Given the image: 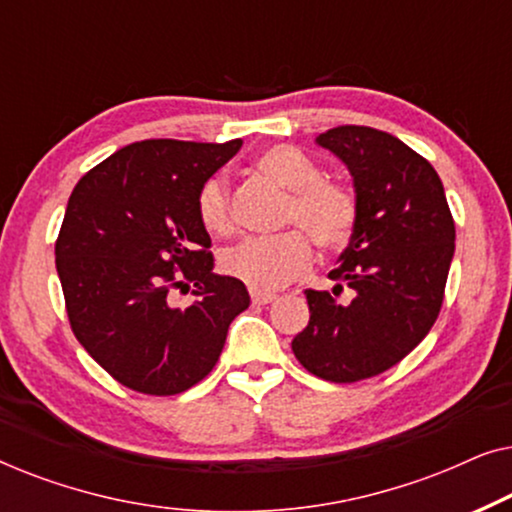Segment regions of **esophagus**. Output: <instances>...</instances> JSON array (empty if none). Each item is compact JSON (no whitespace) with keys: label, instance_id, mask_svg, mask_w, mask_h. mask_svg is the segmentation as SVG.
I'll list each match as a JSON object with an SVG mask.
<instances>
[{"label":"esophagus","instance_id":"esophagus-1","mask_svg":"<svg viewBox=\"0 0 512 512\" xmlns=\"http://www.w3.org/2000/svg\"><path fill=\"white\" fill-rule=\"evenodd\" d=\"M249 293H251V303H254V305H268V303H272V300L277 298L275 293H270V291H258V289H251Z\"/></svg>","mask_w":512,"mask_h":512}]
</instances>
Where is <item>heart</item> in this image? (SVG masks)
<instances>
[{
  "mask_svg": "<svg viewBox=\"0 0 512 512\" xmlns=\"http://www.w3.org/2000/svg\"><path fill=\"white\" fill-rule=\"evenodd\" d=\"M254 170L289 191L282 223L298 226L272 237L244 240L223 254L221 268L226 275L261 291L286 284L310 263V236L324 251L345 247L359 221V202L345 184L321 177L319 165L289 144L270 146L258 153ZM198 214L209 233L221 237L233 233L226 179L205 181L198 195Z\"/></svg>",
  "mask_w": 512,
  "mask_h": 512,
  "instance_id": "heart-1",
  "label": "heart"
}]
</instances>
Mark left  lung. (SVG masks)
Here are the masks:
<instances>
[{"instance_id": "left-lung-1", "label": "left lung", "mask_w": 512, "mask_h": 512, "mask_svg": "<svg viewBox=\"0 0 512 512\" xmlns=\"http://www.w3.org/2000/svg\"><path fill=\"white\" fill-rule=\"evenodd\" d=\"M347 165L359 221L333 293L307 289L310 324L291 342L312 375L359 382L405 359L436 324L454 256V221L445 188L426 158L389 132L340 125L317 137ZM342 285L355 293L337 300Z\"/></svg>"}]
</instances>
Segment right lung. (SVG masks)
Segmentation results:
<instances>
[{"label":"right lung","instance_id":"right-lung-1","mask_svg":"<svg viewBox=\"0 0 512 512\" xmlns=\"http://www.w3.org/2000/svg\"><path fill=\"white\" fill-rule=\"evenodd\" d=\"M144 139L118 149L69 195L55 268L76 340L139 394L174 396L212 373L228 326L249 307L240 279L216 275L200 188L240 151ZM193 283L174 308L169 291Z\"/></svg>","mask_w":512,"mask_h":512}]
</instances>
